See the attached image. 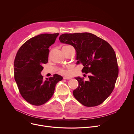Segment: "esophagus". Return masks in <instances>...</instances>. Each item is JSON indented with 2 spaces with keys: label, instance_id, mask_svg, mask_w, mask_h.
<instances>
[{
  "label": "esophagus",
  "instance_id": "1",
  "mask_svg": "<svg viewBox=\"0 0 134 134\" xmlns=\"http://www.w3.org/2000/svg\"><path fill=\"white\" fill-rule=\"evenodd\" d=\"M63 79L64 80H69L71 79V77H70V76H64Z\"/></svg>",
  "mask_w": 134,
  "mask_h": 134
}]
</instances>
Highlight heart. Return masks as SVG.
<instances>
[{
  "label": "heart",
  "mask_w": 134,
  "mask_h": 134,
  "mask_svg": "<svg viewBox=\"0 0 134 134\" xmlns=\"http://www.w3.org/2000/svg\"><path fill=\"white\" fill-rule=\"evenodd\" d=\"M71 47V46H65L63 47ZM59 72L62 74L66 75V74H69V71L68 69H66L65 68H61L59 69Z\"/></svg>",
  "instance_id": "obj_1"
}]
</instances>
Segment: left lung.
<instances>
[{"instance_id": "1", "label": "left lung", "mask_w": 134, "mask_h": 134, "mask_svg": "<svg viewBox=\"0 0 134 134\" xmlns=\"http://www.w3.org/2000/svg\"><path fill=\"white\" fill-rule=\"evenodd\" d=\"M59 39L60 42L74 47L77 64L83 65L82 72L91 74L88 81L75 77L79 86L73 91L74 97L86 107L100 105L113 91L118 77L115 52L107 41L90 33H65Z\"/></svg>"}]
</instances>
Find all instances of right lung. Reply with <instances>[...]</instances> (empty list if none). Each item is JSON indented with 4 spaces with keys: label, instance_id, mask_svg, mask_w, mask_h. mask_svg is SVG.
Segmentation results:
<instances>
[{
    "label": "right lung",
    "instance_id": "right-lung-1",
    "mask_svg": "<svg viewBox=\"0 0 134 134\" xmlns=\"http://www.w3.org/2000/svg\"><path fill=\"white\" fill-rule=\"evenodd\" d=\"M59 33L42 34L31 38L19 49L14 60V78L22 97L29 103L41 105L53 94L63 77L54 74L43 79L41 72L48 62L49 48Z\"/></svg>",
    "mask_w": 134,
    "mask_h": 134
}]
</instances>
